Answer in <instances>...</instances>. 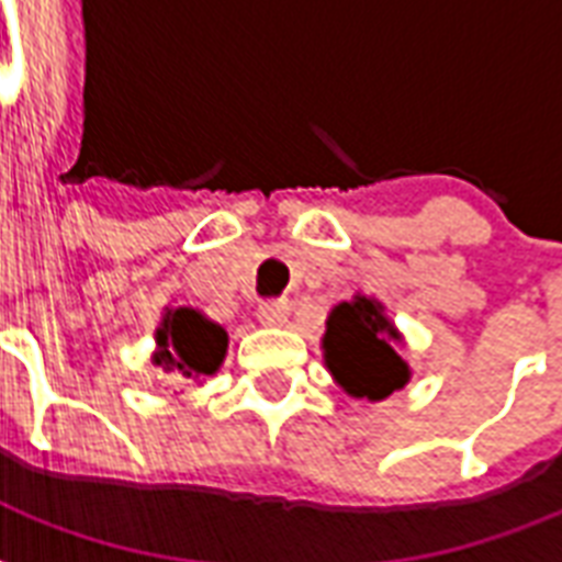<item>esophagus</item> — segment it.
<instances>
[{"label": "esophagus", "instance_id": "1", "mask_svg": "<svg viewBox=\"0 0 562 562\" xmlns=\"http://www.w3.org/2000/svg\"><path fill=\"white\" fill-rule=\"evenodd\" d=\"M258 318H261V325L280 328V325H285V318H289V304L285 301H261L258 304Z\"/></svg>", "mask_w": 562, "mask_h": 562}]
</instances>
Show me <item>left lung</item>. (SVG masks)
<instances>
[{"instance_id": "obj_1", "label": "left lung", "mask_w": 562, "mask_h": 562, "mask_svg": "<svg viewBox=\"0 0 562 562\" xmlns=\"http://www.w3.org/2000/svg\"><path fill=\"white\" fill-rule=\"evenodd\" d=\"M325 328V364L346 394L376 403L409 382V364L394 352L401 330L376 297L355 294L342 301L330 310Z\"/></svg>"}]
</instances>
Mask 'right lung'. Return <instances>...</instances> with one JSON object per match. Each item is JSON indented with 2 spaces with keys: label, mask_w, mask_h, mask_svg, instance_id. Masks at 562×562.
Returning <instances> with one entry per match:
<instances>
[{
  "label": "right lung",
  "mask_w": 562,
  "mask_h": 562,
  "mask_svg": "<svg viewBox=\"0 0 562 562\" xmlns=\"http://www.w3.org/2000/svg\"><path fill=\"white\" fill-rule=\"evenodd\" d=\"M225 349H228V334L222 325L210 322L192 306H177V310H165L156 328L153 364L161 373H168L173 382L204 379L220 370Z\"/></svg>",
  "instance_id": "1"
}]
</instances>
